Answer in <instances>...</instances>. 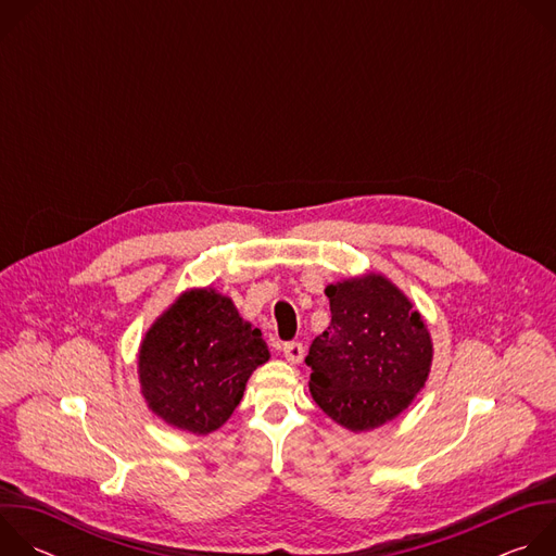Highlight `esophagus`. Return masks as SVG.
<instances>
[{
  "mask_svg": "<svg viewBox=\"0 0 556 556\" xmlns=\"http://www.w3.org/2000/svg\"><path fill=\"white\" fill-rule=\"evenodd\" d=\"M303 352H305V348L301 345V343H286L283 345V356H286V361L288 363H292V365H296V363H301L303 361Z\"/></svg>",
  "mask_w": 556,
  "mask_h": 556,
  "instance_id": "1",
  "label": "esophagus"
}]
</instances>
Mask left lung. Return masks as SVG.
Segmentation results:
<instances>
[{
  "instance_id": "left-lung-1",
  "label": "left lung",
  "mask_w": 556,
  "mask_h": 556,
  "mask_svg": "<svg viewBox=\"0 0 556 556\" xmlns=\"http://www.w3.org/2000/svg\"><path fill=\"white\" fill-rule=\"evenodd\" d=\"M332 321L309 345V393L337 425L369 431L403 414L433 361L427 324L405 292L367 273L326 288Z\"/></svg>"
}]
</instances>
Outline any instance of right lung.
<instances>
[{
  "label": "right lung",
  "instance_id": "obj_1",
  "mask_svg": "<svg viewBox=\"0 0 556 556\" xmlns=\"http://www.w3.org/2000/svg\"><path fill=\"white\" fill-rule=\"evenodd\" d=\"M270 358L262 332L211 288L182 292L138 352L147 407L167 425L206 435L240 405L251 374Z\"/></svg>",
  "mask_w": 556,
  "mask_h": 556
}]
</instances>
